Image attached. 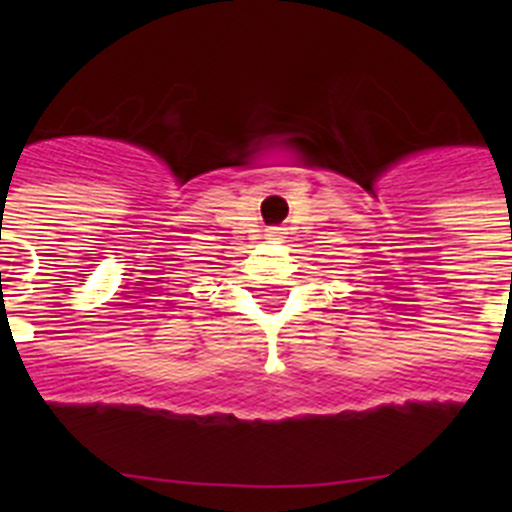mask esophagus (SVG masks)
Listing matches in <instances>:
<instances>
[{
  "label": "esophagus",
  "mask_w": 512,
  "mask_h": 512,
  "mask_svg": "<svg viewBox=\"0 0 512 512\" xmlns=\"http://www.w3.org/2000/svg\"><path fill=\"white\" fill-rule=\"evenodd\" d=\"M285 237V227H267V240L280 242Z\"/></svg>",
  "instance_id": "1"
}]
</instances>
